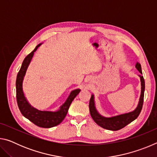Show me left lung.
Here are the masks:
<instances>
[{
    "label": "left lung",
    "instance_id": "obj_1",
    "mask_svg": "<svg viewBox=\"0 0 157 157\" xmlns=\"http://www.w3.org/2000/svg\"><path fill=\"white\" fill-rule=\"evenodd\" d=\"M136 68L139 71L140 74H142L141 66L139 62L136 63ZM140 79V85H141V91H140V95L139 98V103L136 108L134 111H130L129 113H125L123 114H120L111 117H105L101 115L98 112L95 105V99L94 95L92 94L91 99L89 101V111L92 118L94 119L95 123H96L98 125L102 128L112 130V131H117L123 127H125L127 124L134 121L141 111L143 104V98H144V91H145V80L143 77L141 75H139Z\"/></svg>",
    "mask_w": 157,
    "mask_h": 157
}]
</instances>
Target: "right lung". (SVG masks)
Masks as SVG:
<instances>
[{
  "instance_id": "1",
  "label": "right lung",
  "mask_w": 157,
  "mask_h": 157,
  "mask_svg": "<svg viewBox=\"0 0 157 157\" xmlns=\"http://www.w3.org/2000/svg\"><path fill=\"white\" fill-rule=\"evenodd\" d=\"M41 44H39L37 45L33 51L26 56L17 74V80H16L17 100L18 108L23 116L37 126L44 127V128H50V127L57 126L62 123L67 114L68 108L70 107L71 102H73L74 98L78 95L81 90L79 89L73 90L70 93V95H68L65 102L61 106L59 109L55 111L39 110L33 107L29 103L25 96L24 92H23V82L26 71H27V69L33 57L34 53Z\"/></svg>"
}]
</instances>
